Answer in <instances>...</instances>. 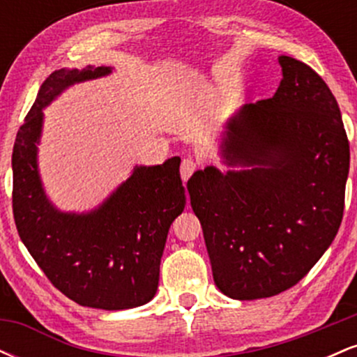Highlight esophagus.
Here are the masks:
<instances>
[{
    "mask_svg": "<svg viewBox=\"0 0 357 357\" xmlns=\"http://www.w3.org/2000/svg\"><path fill=\"white\" fill-rule=\"evenodd\" d=\"M195 171H196V162L192 161L191 158L183 159V162H181V178H183V181H188V179L191 178V174L195 173Z\"/></svg>",
    "mask_w": 357,
    "mask_h": 357,
    "instance_id": "obj_1",
    "label": "esophagus"
}]
</instances>
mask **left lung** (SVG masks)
<instances>
[{
	"label": "left lung",
	"mask_w": 357,
	"mask_h": 357,
	"mask_svg": "<svg viewBox=\"0 0 357 357\" xmlns=\"http://www.w3.org/2000/svg\"><path fill=\"white\" fill-rule=\"evenodd\" d=\"M272 99L240 109L225 134L221 173L188 181L213 278L225 296L255 301L285 292L337 235L349 173V141L337 100L304 61L278 56Z\"/></svg>",
	"instance_id": "8db88e82"
}]
</instances>
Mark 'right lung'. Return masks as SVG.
Instances as JSON below:
<instances>
[{
    "mask_svg": "<svg viewBox=\"0 0 357 357\" xmlns=\"http://www.w3.org/2000/svg\"><path fill=\"white\" fill-rule=\"evenodd\" d=\"M110 73L109 67L60 68L43 82L13 146V216L30 255L63 296L84 307L122 310L155 296L167 231L186 204L178 155L132 174L90 213H61L48 202L36 144L43 112L68 85Z\"/></svg>",
    "mask_w": 357,
    "mask_h": 357,
    "instance_id": "add662e5",
    "label": "right lung"
}]
</instances>
